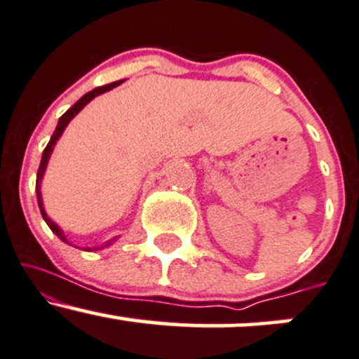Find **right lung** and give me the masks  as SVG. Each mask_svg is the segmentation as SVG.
<instances>
[{
  "label": "right lung",
  "instance_id": "right-lung-1",
  "mask_svg": "<svg viewBox=\"0 0 359 359\" xmlns=\"http://www.w3.org/2000/svg\"><path fill=\"white\" fill-rule=\"evenodd\" d=\"M120 83H123V80H118V81H114V83H109V85L98 86V88L92 90V92L85 93L83 97H81L80 100L75 103V105L70 107V109H68L67 111H65V114H63L62 116H60V120H58V125H56V128H55L53 135H51L50 142H48V145H46V149L43 150V157H41V162H40V168H38V174H36V198H38V205H40L41 215H43V219H45V222L48 224V227L51 229V231L55 232L56 236L60 237V239L63 241V243H67V244H68V241H67V237H65V234H63V231H62V229H60L58 226H56V224H55L53 221H51V219L48 217V215H46L45 209H43V202H41V192H40V184H41L43 174H45L46 163H48V158H50V155H51V152H53V147H55V144H56V140H58V138L62 137V133H63V130H65V127H67V125L70 123V120L73 118V116H75L76 114H79V111H80L81 109H83V107H85L86 103H88L90 100H93V98L97 97V95H100V93H105V92H109V90L115 88V86H116V85H120ZM114 241H115V239H114ZM114 241H109V243H107V244H103V245H98V248H93V249H90V248H88V249H86V250H97V249H103V248H107V245H110L111 243H114Z\"/></svg>",
  "mask_w": 359,
  "mask_h": 359
}]
</instances>
